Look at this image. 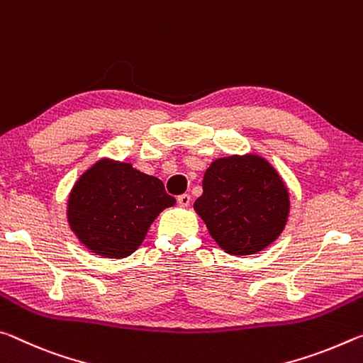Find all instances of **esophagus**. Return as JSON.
I'll return each mask as SVG.
<instances>
[{
	"mask_svg": "<svg viewBox=\"0 0 363 363\" xmlns=\"http://www.w3.org/2000/svg\"><path fill=\"white\" fill-rule=\"evenodd\" d=\"M177 201H178V204H180L182 207H188L189 203H191V196H189V194H180L177 198Z\"/></svg>",
	"mask_w": 363,
	"mask_h": 363,
	"instance_id": "1",
	"label": "esophagus"
}]
</instances>
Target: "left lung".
<instances>
[{"label":"left lung","mask_w":363,"mask_h":363,"mask_svg":"<svg viewBox=\"0 0 363 363\" xmlns=\"http://www.w3.org/2000/svg\"><path fill=\"white\" fill-rule=\"evenodd\" d=\"M193 207L225 252L251 255L283 233L291 201L278 170L265 157L247 152L213 160Z\"/></svg>","instance_id":"8db88e82"}]
</instances>
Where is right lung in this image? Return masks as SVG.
I'll return each mask as SVG.
<instances>
[{"label": "right lung", "instance_id": "right-lung-1", "mask_svg": "<svg viewBox=\"0 0 363 363\" xmlns=\"http://www.w3.org/2000/svg\"><path fill=\"white\" fill-rule=\"evenodd\" d=\"M177 203L164 183L132 164L101 157L69 193L67 223L88 251L123 259L141 246L151 223Z\"/></svg>", "mask_w": 363, "mask_h": 363}]
</instances>
